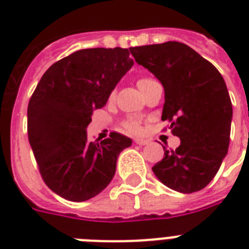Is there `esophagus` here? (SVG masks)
<instances>
[{
	"label": "esophagus",
	"mask_w": 249,
	"mask_h": 249,
	"mask_svg": "<svg viewBox=\"0 0 249 249\" xmlns=\"http://www.w3.org/2000/svg\"><path fill=\"white\" fill-rule=\"evenodd\" d=\"M134 142H136L137 144H140V146H144V144L148 143L147 140H142V138H137V140H134Z\"/></svg>",
	"instance_id": "34e87169"
}]
</instances>
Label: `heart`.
<instances>
[{"mask_svg":"<svg viewBox=\"0 0 249 249\" xmlns=\"http://www.w3.org/2000/svg\"><path fill=\"white\" fill-rule=\"evenodd\" d=\"M152 80L154 79H151V77H141V79H138L137 85H138V88L141 89V91H142V90L148 85V84L151 83ZM121 128L124 129L125 132L133 133V134H137V133L141 132L140 121L136 120V119H128V120H124L123 123H121Z\"/></svg>","mask_w":249,"mask_h":249,"instance_id":"b5f03b06","label":"heart"}]
</instances>
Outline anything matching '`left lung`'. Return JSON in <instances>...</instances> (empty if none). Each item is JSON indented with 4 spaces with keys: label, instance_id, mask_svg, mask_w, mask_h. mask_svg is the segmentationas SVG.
<instances>
[{
    "label": "left lung",
    "instance_id": "obj_1",
    "mask_svg": "<svg viewBox=\"0 0 249 249\" xmlns=\"http://www.w3.org/2000/svg\"><path fill=\"white\" fill-rule=\"evenodd\" d=\"M137 63L152 72L165 91L161 120L179 137L176 150L152 172L174 191L204 189L220 169L230 142L232 107L228 88L214 66L187 45L168 41L129 49Z\"/></svg>",
    "mask_w": 249,
    "mask_h": 249
}]
</instances>
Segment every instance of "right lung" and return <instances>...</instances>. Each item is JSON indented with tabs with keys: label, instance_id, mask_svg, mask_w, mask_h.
Segmentation results:
<instances>
[{
	"label": "right lung",
	"instance_id": "right-lung-1",
	"mask_svg": "<svg viewBox=\"0 0 249 249\" xmlns=\"http://www.w3.org/2000/svg\"><path fill=\"white\" fill-rule=\"evenodd\" d=\"M132 66L128 49H83L55 62L37 84L27 111L28 140L41 177L59 196L88 200L113 178L117 156L132 140L113 132L90 142L86 126Z\"/></svg>",
	"mask_w": 249,
	"mask_h": 249
}]
</instances>
